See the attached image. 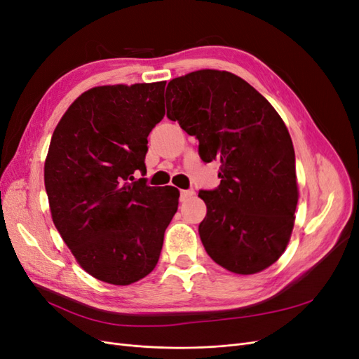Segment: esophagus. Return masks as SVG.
Segmentation results:
<instances>
[{"label":"esophagus","instance_id":"obj_1","mask_svg":"<svg viewBox=\"0 0 359 359\" xmlns=\"http://www.w3.org/2000/svg\"><path fill=\"white\" fill-rule=\"evenodd\" d=\"M194 194V191L190 189V190H181V196H180V199H181V202H186L189 198H191Z\"/></svg>","mask_w":359,"mask_h":359}]
</instances>
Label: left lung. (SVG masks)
Segmentation results:
<instances>
[{"label":"left lung","mask_w":359,"mask_h":359,"mask_svg":"<svg viewBox=\"0 0 359 359\" xmlns=\"http://www.w3.org/2000/svg\"><path fill=\"white\" fill-rule=\"evenodd\" d=\"M166 116L199 140L205 163L219 158L220 186L201 190L199 236L215 264L255 274L285 252L295 220V151L283 119L252 85L229 72L172 79Z\"/></svg>","instance_id":"obj_1"}]
</instances>
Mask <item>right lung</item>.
I'll use <instances>...</instances> for the list:
<instances>
[{"label":"right lung","mask_w":359,"mask_h":359,"mask_svg":"<svg viewBox=\"0 0 359 359\" xmlns=\"http://www.w3.org/2000/svg\"><path fill=\"white\" fill-rule=\"evenodd\" d=\"M166 82L95 86L52 135L45 187L53 224L86 273L126 286L158 262L178 210L175 187H149L148 135L165 116Z\"/></svg>","instance_id":"1"}]
</instances>
